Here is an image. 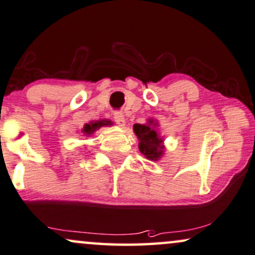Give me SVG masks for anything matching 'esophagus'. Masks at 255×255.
Returning <instances> with one entry per match:
<instances>
[{"instance_id": "34e87169", "label": "esophagus", "mask_w": 255, "mask_h": 255, "mask_svg": "<svg viewBox=\"0 0 255 255\" xmlns=\"http://www.w3.org/2000/svg\"><path fill=\"white\" fill-rule=\"evenodd\" d=\"M114 120L116 123L120 125V127H124L125 125V118H124V115L122 114V112H115Z\"/></svg>"}]
</instances>
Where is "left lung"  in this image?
I'll return each mask as SVG.
<instances>
[{
	"instance_id": "1",
	"label": "left lung",
	"mask_w": 255,
	"mask_h": 255,
	"mask_svg": "<svg viewBox=\"0 0 255 255\" xmlns=\"http://www.w3.org/2000/svg\"><path fill=\"white\" fill-rule=\"evenodd\" d=\"M133 132L139 140V151L148 160L157 161L164 156V138L159 133V123L157 120L147 118L146 123L134 124Z\"/></svg>"
}]
</instances>
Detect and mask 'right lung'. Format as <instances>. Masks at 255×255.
Masks as SVG:
<instances>
[{
  "instance_id": "obj_1",
  "label": "right lung",
  "mask_w": 255,
  "mask_h": 255,
  "mask_svg": "<svg viewBox=\"0 0 255 255\" xmlns=\"http://www.w3.org/2000/svg\"><path fill=\"white\" fill-rule=\"evenodd\" d=\"M114 123L110 120H99V121H92L89 122L88 124H84L83 128H82V133H83L85 137H90L95 133L96 131L99 130L103 127H110Z\"/></svg>"
}]
</instances>
